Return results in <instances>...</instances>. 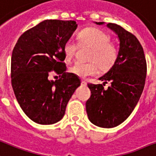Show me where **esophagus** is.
Instances as JSON below:
<instances>
[{"label":"esophagus","mask_w":156,"mask_h":156,"mask_svg":"<svg viewBox=\"0 0 156 156\" xmlns=\"http://www.w3.org/2000/svg\"><path fill=\"white\" fill-rule=\"evenodd\" d=\"M81 84L82 86H87V82L84 80H81Z\"/></svg>","instance_id":"obj_1"}]
</instances>
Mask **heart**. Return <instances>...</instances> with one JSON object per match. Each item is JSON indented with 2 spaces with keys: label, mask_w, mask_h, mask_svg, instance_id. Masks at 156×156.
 Here are the masks:
<instances>
[{
  "label": "heart",
  "mask_w": 156,
  "mask_h": 156,
  "mask_svg": "<svg viewBox=\"0 0 156 156\" xmlns=\"http://www.w3.org/2000/svg\"><path fill=\"white\" fill-rule=\"evenodd\" d=\"M78 44L72 40H69L64 45V55L65 60L72 61L75 57L79 47H88L90 51L87 59L90 62L76 63L69 69L74 75L80 78L96 75L99 72L109 70L118 58L119 49L117 45L110 41V35L104 31L96 28L84 29L77 36Z\"/></svg>",
  "instance_id": "1"
}]
</instances>
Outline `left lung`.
<instances>
[{
  "mask_svg": "<svg viewBox=\"0 0 156 156\" xmlns=\"http://www.w3.org/2000/svg\"><path fill=\"white\" fill-rule=\"evenodd\" d=\"M107 27L119 38V55L112 68L99 78L104 83L87 84L91 97L86 110L93 124L110 128L123 123L134 110L144 89L147 68L143 48L136 37L115 23H109ZM108 81L112 86L105 90L104 87Z\"/></svg>",
  "mask_w": 156,
  "mask_h": 156,
  "instance_id": "1",
  "label": "left lung"
}]
</instances>
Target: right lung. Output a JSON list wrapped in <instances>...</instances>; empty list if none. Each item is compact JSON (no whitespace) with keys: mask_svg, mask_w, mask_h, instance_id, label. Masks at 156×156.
<instances>
[{"mask_svg":"<svg viewBox=\"0 0 156 156\" xmlns=\"http://www.w3.org/2000/svg\"><path fill=\"white\" fill-rule=\"evenodd\" d=\"M78 24L73 20H44L20 36L11 57V84L23 111L39 124H53L65 115L78 76L66 73L64 45ZM52 71L62 78L48 79Z\"/></svg>","mask_w":156,"mask_h":156,"instance_id":"right-lung-1","label":"right lung"}]
</instances>
